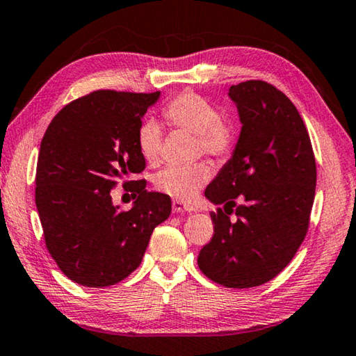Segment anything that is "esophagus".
<instances>
[{
  "label": "esophagus",
  "instance_id": "esophagus-1",
  "mask_svg": "<svg viewBox=\"0 0 356 356\" xmlns=\"http://www.w3.org/2000/svg\"><path fill=\"white\" fill-rule=\"evenodd\" d=\"M172 211L177 212V213H182V212H193L195 207L190 206V204H185L182 201H172Z\"/></svg>",
  "mask_w": 356,
  "mask_h": 356
}]
</instances>
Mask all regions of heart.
<instances>
[{
  "instance_id": "obj_1",
  "label": "heart",
  "mask_w": 356,
  "mask_h": 356,
  "mask_svg": "<svg viewBox=\"0 0 356 356\" xmlns=\"http://www.w3.org/2000/svg\"><path fill=\"white\" fill-rule=\"evenodd\" d=\"M169 125L196 134L198 150L216 158L231 155L236 144L234 129L222 120L216 106L193 92L174 97L163 109ZM138 149L150 165L160 160L163 131L155 120H144L138 128ZM212 176V169L204 161L190 166H168L156 174L155 187L171 198L190 201L204 187Z\"/></svg>"
}]
</instances>
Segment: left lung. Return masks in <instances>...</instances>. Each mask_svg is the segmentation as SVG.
Masks as SVG:
<instances>
[{"mask_svg":"<svg viewBox=\"0 0 356 356\" xmlns=\"http://www.w3.org/2000/svg\"><path fill=\"white\" fill-rule=\"evenodd\" d=\"M229 98L242 129L231 160L204 191L223 207L211 212L213 236L198 266L220 285L250 289L282 273L306 238L317 166L300 112L280 90L245 81L231 86Z\"/></svg>","mask_w":356,"mask_h":356,"instance_id":"1","label":"left lung"}]
</instances>
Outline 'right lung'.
<instances>
[{
  "label": "right lung",
  "instance_id": "obj_1",
  "mask_svg": "<svg viewBox=\"0 0 356 356\" xmlns=\"http://www.w3.org/2000/svg\"><path fill=\"white\" fill-rule=\"evenodd\" d=\"M154 93L97 90L66 104L46 129L36 168V207L44 241L67 279L109 286L143 261L152 231L171 213V198L149 193L145 179L128 190L138 196L129 211L114 206L111 190L145 160L138 128Z\"/></svg>",
  "mask_w": 356,
  "mask_h": 356
}]
</instances>
